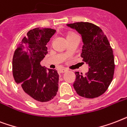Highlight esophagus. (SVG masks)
Returning a JSON list of instances; mask_svg holds the SVG:
<instances>
[{
    "mask_svg": "<svg viewBox=\"0 0 127 127\" xmlns=\"http://www.w3.org/2000/svg\"><path fill=\"white\" fill-rule=\"evenodd\" d=\"M67 71H68V69H65V68L62 69H60V73H65V72H67Z\"/></svg>",
    "mask_w": 127,
    "mask_h": 127,
    "instance_id": "esophagus-1",
    "label": "esophagus"
}]
</instances>
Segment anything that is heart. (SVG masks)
Returning <instances> with one entry per match:
<instances>
[{"label":"heart","instance_id":"obj_1","mask_svg":"<svg viewBox=\"0 0 127 127\" xmlns=\"http://www.w3.org/2000/svg\"><path fill=\"white\" fill-rule=\"evenodd\" d=\"M75 36H78L76 34H75L73 32H71L69 34H68L67 36V38H73V37H75Z\"/></svg>","mask_w":127,"mask_h":127}]
</instances>
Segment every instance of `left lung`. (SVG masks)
Returning a JSON list of instances; mask_svg holds the SVG:
<instances>
[{"instance_id": "left-lung-1", "label": "left lung", "mask_w": 127, "mask_h": 127, "mask_svg": "<svg viewBox=\"0 0 127 127\" xmlns=\"http://www.w3.org/2000/svg\"><path fill=\"white\" fill-rule=\"evenodd\" d=\"M67 26L82 36L83 46L81 57L88 64L89 71L84 75L75 72L73 87L81 97L93 99L103 95L113 78L115 60L113 49L103 30L90 22H75Z\"/></svg>"}]
</instances>
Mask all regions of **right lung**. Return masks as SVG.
Masks as SVG:
<instances>
[{
	"label": "right lung",
	"instance_id": "right-lung-1",
	"mask_svg": "<svg viewBox=\"0 0 127 127\" xmlns=\"http://www.w3.org/2000/svg\"><path fill=\"white\" fill-rule=\"evenodd\" d=\"M56 30L38 28L30 30L14 54L12 74L23 95L33 102H47L58 91L59 75L56 69L40 65L48 54L46 44Z\"/></svg>",
	"mask_w": 127,
	"mask_h": 127
}]
</instances>
